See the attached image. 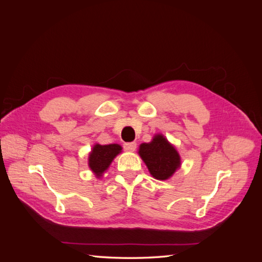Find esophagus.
<instances>
[{"instance_id": "1", "label": "esophagus", "mask_w": 262, "mask_h": 262, "mask_svg": "<svg viewBox=\"0 0 262 262\" xmlns=\"http://www.w3.org/2000/svg\"><path fill=\"white\" fill-rule=\"evenodd\" d=\"M123 147L125 150H128V152H134L137 148V143H134V142H129V143H125Z\"/></svg>"}]
</instances>
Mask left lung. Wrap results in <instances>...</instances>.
Here are the masks:
<instances>
[{
	"label": "left lung",
	"instance_id": "8db88e82",
	"mask_svg": "<svg viewBox=\"0 0 262 262\" xmlns=\"http://www.w3.org/2000/svg\"><path fill=\"white\" fill-rule=\"evenodd\" d=\"M138 153L150 175L157 180L169 179L181 166L177 148L161 133H156L148 143L140 144Z\"/></svg>",
	"mask_w": 262,
	"mask_h": 262
}]
</instances>
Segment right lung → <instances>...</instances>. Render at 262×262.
<instances>
[{"label":"right lung","mask_w":262,"mask_h":262,"mask_svg":"<svg viewBox=\"0 0 262 262\" xmlns=\"http://www.w3.org/2000/svg\"><path fill=\"white\" fill-rule=\"evenodd\" d=\"M122 152V146L119 144H94L89 155V167L96 178H101L110 164Z\"/></svg>","instance_id":"right-lung-1"}]
</instances>
